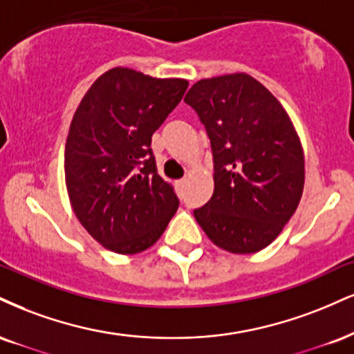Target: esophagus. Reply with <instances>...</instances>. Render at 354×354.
Segmentation results:
<instances>
[{"label": "esophagus", "instance_id": "1", "mask_svg": "<svg viewBox=\"0 0 354 354\" xmlns=\"http://www.w3.org/2000/svg\"><path fill=\"white\" fill-rule=\"evenodd\" d=\"M185 183H186V178H183V180H180V181H176V186L178 188H183V186H185Z\"/></svg>", "mask_w": 354, "mask_h": 354}]
</instances>
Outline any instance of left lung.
<instances>
[{
	"label": "left lung",
	"instance_id": "obj_1",
	"mask_svg": "<svg viewBox=\"0 0 354 354\" xmlns=\"http://www.w3.org/2000/svg\"><path fill=\"white\" fill-rule=\"evenodd\" d=\"M211 140L214 193L194 218L232 254H254L282 232L305 183L301 145L280 102L247 74L203 79L186 93Z\"/></svg>",
	"mask_w": 354,
	"mask_h": 354
}]
</instances>
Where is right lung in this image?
Here are the masks:
<instances>
[{
	"mask_svg": "<svg viewBox=\"0 0 354 354\" xmlns=\"http://www.w3.org/2000/svg\"><path fill=\"white\" fill-rule=\"evenodd\" d=\"M188 88L115 67L80 100L66 142L69 199L87 232L117 254H138L160 239L180 206L156 171L151 136Z\"/></svg>",
	"mask_w": 354,
	"mask_h": 354,
	"instance_id": "obj_1",
	"label": "right lung"
}]
</instances>
